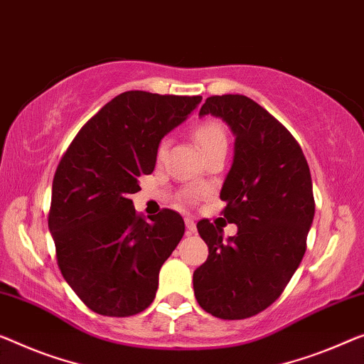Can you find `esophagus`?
<instances>
[{
    "label": "esophagus",
    "mask_w": 364,
    "mask_h": 364,
    "mask_svg": "<svg viewBox=\"0 0 364 364\" xmlns=\"http://www.w3.org/2000/svg\"><path fill=\"white\" fill-rule=\"evenodd\" d=\"M184 224H186V235L196 234V224H194L193 219H186L184 220Z\"/></svg>",
    "instance_id": "obj_1"
}]
</instances>
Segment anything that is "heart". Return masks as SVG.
Instances as JSON below:
<instances>
[{"label":"heart","instance_id":"obj_1","mask_svg":"<svg viewBox=\"0 0 364 364\" xmlns=\"http://www.w3.org/2000/svg\"><path fill=\"white\" fill-rule=\"evenodd\" d=\"M194 137H196L199 147H200V150H203L204 155L215 149L227 147L225 130L219 122H215V121L200 122L196 127V130H194ZM166 149H168V140L165 139V140H161L159 145V150H156L159 159H164L166 154Z\"/></svg>","mask_w":364,"mask_h":364}]
</instances>
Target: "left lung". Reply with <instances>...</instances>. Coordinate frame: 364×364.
<instances>
[{
    "instance_id": "1",
    "label": "left lung",
    "mask_w": 364,
    "mask_h": 364,
    "mask_svg": "<svg viewBox=\"0 0 364 364\" xmlns=\"http://www.w3.org/2000/svg\"><path fill=\"white\" fill-rule=\"evenodd\" d=\"M208 114L235 137L220 199L238 230L224 238L222 227L198 222L209 257L193 274L194 296L214 317L240 321L278 299L301 264L316 214L312 178L289 130L250 97L210 96L199 111Z\"/></svg>"
}]
</instances>
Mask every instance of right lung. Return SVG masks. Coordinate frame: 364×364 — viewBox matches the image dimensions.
Masks as SVG:
<instances>
[{"label":"right lung","mask_w":364,"mask_h":364,"mask_svg":"<svg viewBox=\"0 0 364 364\" xmlns=\"http://www.w3.org/2000/svg\"><path fill=\"white\" fill-rule=\"evenodd\" d=\"M200 100L126 91L85 124L58 164L48 230L65 281L96 314L129 317L155 299L184 220L170 209L145 220L130 194L154 171L161 139Z\"/></svg>","instance_id":"1"}]
</instances>
